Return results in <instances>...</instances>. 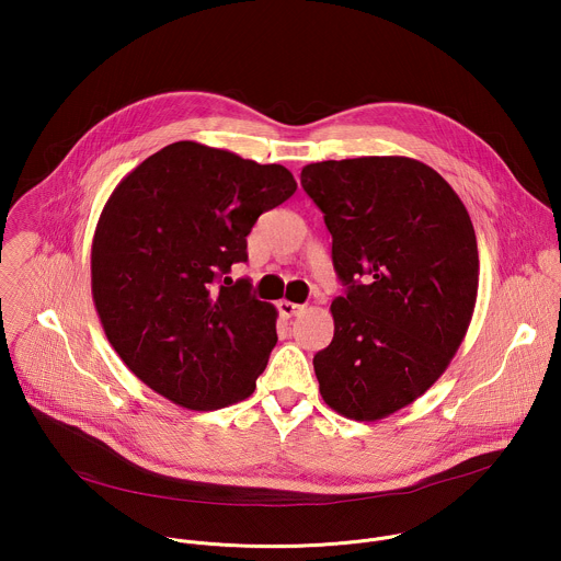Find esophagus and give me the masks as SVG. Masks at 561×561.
<instances>
[{
	"label": "esophagus",
	"mask_w": 561,
	"mask_h": 561,
	"mask_svg": "<svg viewBox=\"0 0 561 561\" xmlns=\"http://www.w3.org/2000/svg\"><path fill=\"white\" fill-rule=\"evenodd\" d=\"M277 308H279V314H282L284 319L295 317V314H299V312L304 310L301 304H295V301H288V299H282V301L277 304Z\"/></svg>",
	"instance_id": "34e87169"
}]
</instances>
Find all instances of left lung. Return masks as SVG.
Masks as SVG:
<instances>
[{"instance_id": "1", "label": "left lung", "mask_w": 561, "mask_h": 561, "mask_svg": "<svg viewBox=\"0 0 561 561\" xmlns=\"http://www.w3.org/2000/svg\"><path fill=\"white\" fill-rule=\"evenodd\" d=\"M301 186L348 286L331 304L333 342L312 357L319 392L348 420H383L422 397L466 337L479 286L470 215L437 171L402 154L308 164Z\"/></svg>"}]
</instances>
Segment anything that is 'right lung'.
<instances>
[{
	"mask_svg": "<svg viewBox=\"0 0 561 561\" xmlns=\"http://www.w3.org/2000/svg\"><path fill=\"white\" fill-rule=\"evenodd\" d=\"M295 188L279 164L175 141L111 193L91 249L95 310L128 370L169 402L217 411L253 394L277 310L228 273L249 260L257 217Z\"/></svg>",
	"mask_w": 561,
	"mask_h": 561,
	"instance_id": "1",
	"label": "right lung"
}]
</instances>
